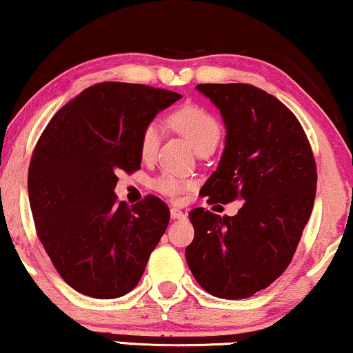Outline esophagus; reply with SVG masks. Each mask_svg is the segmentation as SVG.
<instances>
[{
  "label": "esophagus",
  "instance_id": "1",
  "mask_svg": "<svg viewBox=\"0 0 353 353\" xmlns=\"http://www.w3.org/2000/svg\"><path fill=\"white\" fill-rule=\"evenodd\" d=\"M171 218H172V220H181V218H185V213L179 208L172 207L171 208Z\"/></svg>",
  "mask_w": 353,
  "mask_h": 353
}]
</instances>
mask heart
I'll list each match as a JSON object with an SVG mask.
<instances>
[{
    "mask_svg": "<svg viewBox=\"0 0 353 353\" xmlns=\"http://www.w3.org/2000/svg\"><path fill=\"white\" fill-rule=\"evenodd\" d=\"M168 127L184 137L199 154L215 150L220 140L221 125L210 110L199 104H185L169 114ZM161 143V128L158 123H148L140 135L141 158L153 159ZM153 187L159 194L176 199L182 190L189 189L190 182L181 179L171 172H163L153 181Z\"/></svg>",
    "mask_w": 353,
    "mask_h": 353,
    "instance_id": "obj_1",
    "label": "heart"
}]
</instances>
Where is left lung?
<instances>
[{"label": "left lung", "instance_id": "obj_1", "mask_svg": "<svg viewBox=\"0 0 353 353\" xmlns=\"http://www.w3.org/2000/svg\"><path fill=\"white\" fill-rule=\"evenodd\" d=\"M197 89L226 125L221 161L200 192L208 203H243L234 216L192 210L185 259L213 296L249 298L275 282L296 251L316 197L313 150L295 114L269 92L244 83Z\"/></svg>", "mask_w": 353, "mask_h": 353}]
</instances>
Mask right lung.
<instances>
[{"label":"right lung","mask_w":353,"mask_h":353,"mask_svg":"<svg viewBox=\"0 0 353 353\" xmlns=\"http://www.w3.org/2000/svg\"><path fill=\"white\" fill-rule=\"evenodd\" d=\"M181 94L130 83H99L61 107L32 151L28 190L35 231L53 267L83 295L132 292L168 228L154 195L128 208L117 172L140 169V135Z\"/></svg>","instance_id":"1"}]
</instances>
